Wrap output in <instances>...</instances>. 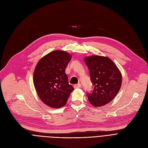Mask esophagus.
Masks as SVG:
<instances>
[{"instance_id":"esophagus-1","label":"esophagus","mask_w":148,"mask_h":148,"mask_svg":"<svg viewBox=\"0 0 148 148\" xmlns=\"http://www.w3.org/2000/svg\"><path fill=\"white\" fill-rule=\"evenodd\" d=\"M74 86L75 88H80V87L82 86V85L80 84H77L75 85Z\"/></svg>"}]
</instances>
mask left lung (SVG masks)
Instances as JSON below:
<instances>
[{
  "label": "left lung",
  "instance_id": "8db88e82",
  "mask_svg": "<svg viewBox=\"0 0 148 148\" xmlns=\"http://www.w3.org/2000/svg\"><path fill=\"white\" fill-rule=\"evenodd\" d=\"M94 89L87 93L90 103L101 107L111 102L121 88L122 75L116 65L107 57L91 56L84 58Z\"/></svg>",
  "mask_w": 148,
  "mask_h": 148
}]
</instances>
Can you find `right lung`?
Listing matches in <instances>:
<instances>
[{
    "mask_svg": "<svg viewBox=\"0 0 148 148\" xmlns=\"http://www.w3.org/2000/svg\"><path fill=\"white\" fill-rule=\"evenodd\" d=\"M71 59L70 53L54 51L42 57L36 65L33 77L35 88L41 101L49 107L64 106L74 90L65 73Z\"/></svg>",
    "mask_w": 148,
    "mask_h": 148,
    "instance_id": "add662e5",
    "label": "right lung"
}]
</instances>
